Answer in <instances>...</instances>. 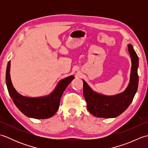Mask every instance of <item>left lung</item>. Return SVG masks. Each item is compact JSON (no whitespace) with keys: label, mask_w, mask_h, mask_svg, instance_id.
I'll list each match as a JSON object with an SVG mask.
<instances>
[{"label":"left lung","mask_w":148,"mask_h":148,"mask_svg":"<svg viewBox=\"0 0 148 148\" xmlns=\"http://www.w3.org/2000/svg\"><path fill=\"white\" fill-rule=\"evenodd\" d=\"M128 52L132 61L130 82L123 92L117 95L108 96L100 94L83 81V95L86 101L87 109L94 116L99 118H115L123 112L132 102L137 92L139 76L137 69L139 58L133 46L128 45Z\"/></svg>","instance_id":"obj_1"}]
</instances>
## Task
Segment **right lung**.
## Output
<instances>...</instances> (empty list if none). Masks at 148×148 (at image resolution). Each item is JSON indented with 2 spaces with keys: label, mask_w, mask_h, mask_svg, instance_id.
<instances>
[{
  "label": "right lung",
  "mask_w": 148,
  "mask_h": 148,
  "mask_svg": "<svg viewBox=\"0 0 148 148\" xmlns=\"http://www.w3.org/2000/svg\"><path fill=\"white\" fill-rule=\"evenodd\" d=\"M11 61H9L5 74V82L9 95L18 109L27 117L35 119H47L52 117L60 106L64 93L74 76H70L60 80L55 90L48 95L39 97H28L20 95L12 85L10 76Z\"/></svg>",
  "instance_id": "add662e5"
}]
</instances>
